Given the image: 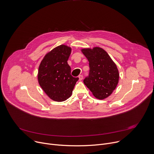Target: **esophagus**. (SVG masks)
<instances>
[{"instance_id": "esophagus-1", "label": "esophagus", "mask_w": 154, "mask_h": 154, "mask_svg": "<svg viewBox=\"0 0 154 154\" xmlns=\"http://www.w3.org/2000/svg\"><path fill=\"white\" fill-rule=\"evenodd\" d=\"M79 80H82L83 79V75H79Z\"/></svg>"}]
</instances>
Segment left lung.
Masks as SVG:
<instances>
[{"label": "left lung", "mask_w": 154, "mask_h": 154, "mask_svg": "<svg viewBox=\"0 0 154 154\" xmlns=\"http://www.w3.org/2000/svg\"><path fill=\"white\" fill-rule=\"evenodd\" d=\"M89 61V75L83 80L85 85L97 98L103 100L116 89L119 79L116 65L108 54L101 48L83 49Z\"/></svg>", "instance_id": "obj_1"}]
</instances>
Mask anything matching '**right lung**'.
Returning <instances> with one entry per match:
<instances>
[{
  "mask_svg": "<svg viewBox=\"0 0 154 154\" xmlns=\"http://www.w3.org/2000/svg\"><path fill=\"white\" fill-rule=\"evenodd\" d=\"M71 48L60 45L48 53L39 66L38 80L45 92L52 100L63 101L72 94L78 77L71 74L68 60Z\"/></svg>",
  "mask_w": 154,
  "mask_h": 154,
  "instance_id": "obj_1",
  "label": "right lung"
}]
</instances>
